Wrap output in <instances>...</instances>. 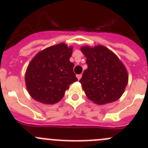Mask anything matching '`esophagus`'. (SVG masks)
Wrapping results in <instances>:
<instances>
[{
    "instance_id": "esophagus-1",
    "label": "esophagus",
    "mask_w": 148,
    "mask_h": 148,
    "mask_svg": "<svg viewBox=\"0 0 148 148\" xmlns=\"http://www.w3.org/2000/svg\"><path fill=\"white\" fill-rule=\"evenodd\" d=\"M76 77H77V78H78V80H80L81 79V78H82V75H76Z\"/></svg>"
}]
</instances>
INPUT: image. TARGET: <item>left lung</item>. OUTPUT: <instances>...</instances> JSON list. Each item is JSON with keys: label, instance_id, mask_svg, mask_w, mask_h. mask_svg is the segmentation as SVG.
Returning <instances> with one entry per match:
<instances>
[{"label": "left lung", "instance_id": "1", "mask_svg": "<svg viewBox=\"0 0 148 148\" xmlns=\"http://www.w3.org/2000/svg\"><path fill=\"white\" fill-rule=\"evenodd\" d=\"M82 53L87 69L80 79L87 97L97 104L116 101L122 95L128 83V73L122 61L102 45L83 46Z\"/></svg>", "mask_w": 148, "mask_h": 148}]
</instances>
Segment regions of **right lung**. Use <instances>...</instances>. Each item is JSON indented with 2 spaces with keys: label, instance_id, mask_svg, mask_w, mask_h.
<instances>
[{
  "label": "right lung",
  "instance_id": "right-lung-1",
  "mask_svg": "<svg viewBox=\"0 0 148 148\" xmlns=\"http://www.w3.org/2000/svg\"><path fill=\"white\" fill-rule=\"evenodd\" d=\"M73 47L60 43L40 51L29 64L25 83L30 96L44 104H54L62 99L71 84L78 79L70 61Z\"/></svg>",
  "mask_w": 148,
  "mask_h": 148
}]
</instances>
